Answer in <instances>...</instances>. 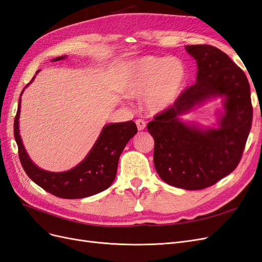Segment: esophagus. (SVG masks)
I'll use <instances>...</instances> for the list:
<instances>
[{"label":"esophagus","instance_id":"obj_1","mask_svg":"<svg viewBox=\"0 0 262 262\" xmlns=\"http://www.w3.org/2000/svg\"><path fill=\"white\" fill-rule=\"evenodd\" d=\"M136 125H137L138 130H143V129H145V127H146V122L144 121V119L138 118V119H136Z\"/></svg>","mask_w":262,"mask_h":262}]
</instances>
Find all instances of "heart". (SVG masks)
<instances>
[{
  "label": "heart",
  "instance_id": "heart-1",
  "mask_svg": "<svg viewBox=\"0 0 262 262\" xmlns=\"http://www.w3.org/2000/svg\"><path fill=\"white\" fill-rule=\"evenodd\" d=\"M185 81V67L179 58L147 56L133 64L125 92L130 98L145 95V105L159 113L173 104Z\"/></svg>",
  "mask_w": 262,
  "mask_h": 262
}]
</instances>
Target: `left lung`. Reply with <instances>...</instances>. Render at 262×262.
<instances>
[{
	"instance_id": "1",
	"label": "left lung",
	"mask_w": 262,
	"mask_h": 262,
	"mask_svg": "<svg viewBox=\"0 0 262 262\" xmlns=\"http://www.w3.org/2000/svg\"><path fill=\"white\" fill-rule=\"evenodd\" d=\"M198 64L196 82L173 105L147 125L155 139L154 163L162 180L185 190H202L236 169L252 123L250 86L245 72L221 49L210 45L185 47ZM215 96H224L217 129L200 130L178 116Z\"/></svg>"
}]
</instances>
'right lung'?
Wrapping results in <instances>:
<instances>
[{"mask_svg":"<svg viewBox=\"0 0 262 262\" xmlns=\"http://www.w3.org/2000/svg\"><path fill=\"white\" fill-rule=\"evenodd\" d=\"M64 58L66 56L57 57L54 61ZM34 79L35 77L31 82ZM19 112L20 99L14 121V136L18 147L21 167L36 184L52 195L61 199H83L106 190L115 179L119 156L129 139L137 133L136 124L133 121L104 126L100 137L83 161L69 171L50 172L37 167L25 151L18 129Z\"/></svg>","mask_w":262,"mask_h":262,"instance_id":"add662e5","label":"right lung"}]
</instances>
